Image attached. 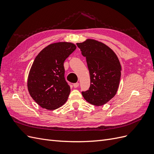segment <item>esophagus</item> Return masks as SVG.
<instances>
[{"label": "esophagus", "instance_id": "obj_1", "mask_svg": "<svg viewBox=\"0 0 154 154\" xmlns=\"http://www.w3.org/2000/svg\"><path fill=\"white\" fill-rule=\"evenodd\" d=\"M79 85H80V83H73V87H74V88H77V87L79 86Z\"/></svg>", "mask_w": 154, "mask_h": 154}]
</instances>
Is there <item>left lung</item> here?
Listing matches in <instances>:
<instances>
[{
	"label": "left lung",
	"mask_w": 154,
	"mask_h": 154,
	"mask_svg": "<svg viewBox=\"0 0 154 154\" xmlns=\"http://www.w3.org/2000/svg\"><path fill=\"white\" fill-rule=\"evenodd\" d=\"M76 45L86 58L90 73V87L83 91L82 95L92 105H105L116 95L119 87L122 67L117 55L95 40L87 39Z\"/></svg>",
	"instance_id": "left-lung-1"
}]
</instances>
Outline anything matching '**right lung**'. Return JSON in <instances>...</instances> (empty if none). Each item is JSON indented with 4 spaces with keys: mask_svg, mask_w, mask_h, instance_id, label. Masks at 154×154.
Wrapping results in <instances>:
<instances>
[{
    "mask_svg": "<svg viewBox=\"0 0 154 154\" xmlns=\"http://www.w3.org/2000/svg\"><path fill=\"white\" fill-rule=\"evenodd\" d=\"M71 42L49 45L36 56L27 79L29 94L41 107L53 110L67 101L71 91L64 77L63 63L76 49Z\"/></svg>",
    "mask_w": 154,
    "mask_h": 154,
    "instance_id": "1",
    "label": "right lung"
}]
</instances>
